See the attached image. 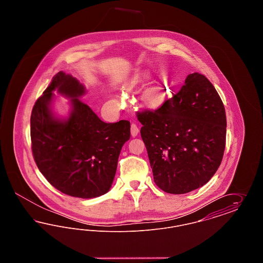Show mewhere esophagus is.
Wrapping results in <instances>:
<instances>
[{"instance_id":"1","label":"esophagus","mask_w":263,"mask_h":263,"mask_svg":"<svg viewBox=\"0 0 263 263\" xmlns=\"http://www.w3.org/2000/svg\"><path fill=\"white\" fill-rule=\"evenodd\" d=\"M138 133H139V128H138V126L135 124V123H132L131 124V135L133 136V137H136L138 135Z\"/></svg>"}]
</instances>
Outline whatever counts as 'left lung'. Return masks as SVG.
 Masks as SVG:
<instances>
[{
    "label": "left lung",
    "instance_id": "obj_1",
    "mask_svg": "<svg viewBox=\"0 0 263 263\" xmlns=\"http://www.w3.org/2000/svg\"><path fill=\"white\" fill-rule=\"evenodd\" d=\"M154 181L166 193L183 194L206 184L226 146L223 101L211 82L189 74L175 96L155 109L137 111Z\"/></svg>",
    "mask_w": 263,
    "mask_h": 263
}]
</instances>
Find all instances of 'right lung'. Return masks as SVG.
I'll return each instance as SVG.
<instances>
[{"instance_id":"1","label":"right lung","mask_w":263,"mask_h":263,"mask_svg":"<svg viewBox=\"0 0 263 263\" xmlns=\"http://www.w3.org/2000/svg\"><path fill=\"white\" fill-rule=\"evenodd\" d=\"M71 99L67 120L50 111L52 91ZM85 87L71 75L59 72L36 100L30 116L33 159L51 185L78 198H95L112 184L122 146L130 139V122L101 121L80 98Z\"/></svg>"}]
</instances>
